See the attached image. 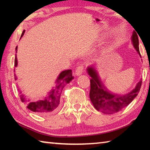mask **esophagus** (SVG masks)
Instances as JSON below:
<instances>
[{"instance_id":"34e87169","label":"esophagus","mask_w":150,"mask_h":150,"mask_svg":"<svg viewBox=\"0 0 150 150\" xmlns=\"http://www.w3.org/2000/svg\"><path fill=\"white\" fill-rule=\"evenodd\" d=\"M83 69H84V65H83V63L79 64V65L77 66L75 69V75L77 76L81 75L83 71Z\"/></svg>"}]
</instances>
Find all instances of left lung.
<instances>
[{"label":"left lung","mask_w":150,"mask_h":150,"mask_svg":"<svg viewBox=\"0 0 150 150\" xmlns=\"http://www.w3.org/2000/svg\"><path fill=\"white\" fill-rule=\"evenodd\" d=\"M138 34L135 31L133 32L132 41L135 49L141 56L139 50ZM87 72L91 77L90 80V99L96 110L105 114H113L125 108L135 98L140 90L142 80L139 81L135 88H134L131 92L122 95H115L105 89V86L101 82L98 73L95 68L92 66L88 67Z\"/></svg>","instance_id":"8db88e82"}]
</instances>
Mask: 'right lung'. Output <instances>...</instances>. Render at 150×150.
I'll return each instance as SVG.
<instances>
[{"instance_id": "obj_1", "label": "right lung", "mask_w": 150, "mask_h": 150, "mask_svg": "<svg viewBox=\"0 0 150 150\" xmlns=\"http://www.w3.org/2000/svg\"><path fill=\"white\" fill-rule=\"evenodd\" d=\"M25 30L21 35V37L24 35ZM17 50V47H16ZM18 64L16 56L15 57L14 59V66L16 67ZM14 79L16 80V75ZM73 79L72 75V71L71 69L65 70L60 73L59 77H57L56 80V83L54 87L52 88V91L45 96L44 98H40L38 100H34L33 101L26 100L24 96L22 95L20 93V99L22 102H26L27 105V108L32 112H36L40 115H47L54 112L59 108V102H60V96L62 94V90L65 84L69 83Z\"/></svg>"}]
</instances>
